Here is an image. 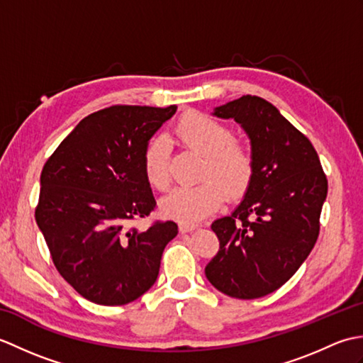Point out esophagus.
Returning a JSON list of instances; mask_svg holds the SVG:
<instances>
[{
  "instance_id": "34e87169",
  "label": "esophagus",
  "mask_w": 363,
  "mask_h": 363,
  "mask_svg": "<svg viewBox=\"0 0 363 363\" xmlns=\"http://www.w3.org/2000/svg\"><path fill=\"white\" fill-rule=\"evenodd\" d=\"M198 226L196 225H191V223H179V233L181 234H186V233H191V230H195Z\"/></svg>"
}]
</instances>
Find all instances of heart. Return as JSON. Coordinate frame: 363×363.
Masks as SVG:
<instances>
[{
  "label": "heart",
  "mask_w": 363,
  "mask_h": 363,
  "mask_svg": "<svg viewBox=\"0 0 363 363\" xmlns=\"http://www.w3.org/2000/svg\"><path fill=\"white\" fill-rule=\"evenodd\" d=\"M176 135L204 156V179L196 186L176 187L162 198L160 207L168 217L182 223L198 221L223 203L225 186L230 194H242L248 187L254 172L252 152L248 146L234 142V133L226 125L194 112L179 120ZM143 168L146 179L154 187L164 190L169 186V145L165 137H156L146 146Z\"/></svg>",
  "instance_id": "b5f03b06"
}]
</instances>
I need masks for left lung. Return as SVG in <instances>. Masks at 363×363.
Returning <instances> with one entry per match:
<instances>
[{"label":"left lung","instance_id":"left-lung-1","mask_svg":"<svg viewBox=\"0 0 363 363\" xmlns=\"http://www.w3.org/2000/svg\"><path fill=\"white\" fill-rule=\"evenodd\" d=\"M212 115L242 126L254 172L240 204L212 223L220 250L204 273L228 296L262 298L287 282L311 254L328 179L309 138L264 98L243 95Z\"/></svg>","mask_w":363,"mask_h":363}]
</instances>
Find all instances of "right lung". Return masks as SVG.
<instances>
[{
  "label": "right lung",
  "instance_id": "right-lung-1",
  "mask_svg": "<svg viewBox=\"0 0 363 363\" xmlns=\"http://www.w3.org/2000/svg\"><path fill=\"white\" fill-rule=\"evenodd\" d=\"M176 109L112 106L91 113L42 169L38 229L60 276L91 303L123 306L140 298L177 234L174 221L129 226L156 207L143 156Z\"/></svg>",
  "mask_w": 363,
  "mask_h": 363
}]
</instances>
